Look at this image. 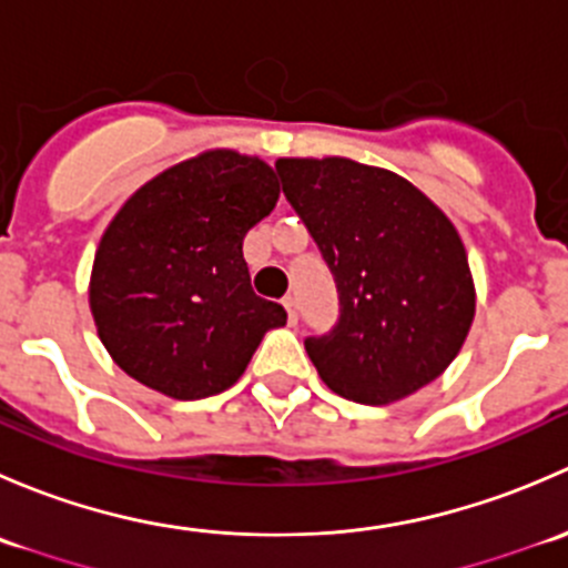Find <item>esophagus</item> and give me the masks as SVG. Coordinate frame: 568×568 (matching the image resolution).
I'll return each mask as SVG.
<instances>
[{
  "label": "esophagus",
  "instance_id": "obj_1",
  "mask_svg": "<svg viewBox=\"0 0 568 568\" xmlns=\"http://www.w3.org/2000/svg\"><path fill=\"white\" fill-rule=\"evenodd\" d=\"M283 307H285V313H288V324H296V318H300V300L288 294L283 300Z\"/></svg>",
  "mask_w": 568,
  "mask_h": 568
}]
</instances>
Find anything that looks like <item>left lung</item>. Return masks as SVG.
<instances>
[{
    "instance_id": "left-lung-1",
    "label": "left lung",
    "mask_w": 568,
    "mask_h": 568,
    "mask_svg": "<svg viewBox=\"0 0 568 568\" xmlns=\"http://www.w3.org/2000/svg\"><path fill=\"white\" fill-rule=\"evenodd\" d=\"M274 168L337 288L335 326L305 337L324 385L382 406L437 379L475 313L448 216L400 175L352 159H280Z\"/></svg>"
}]
</instances>
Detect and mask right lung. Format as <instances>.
<instances>
[{
    "label": "right lung",
    "mask_w": 568,
    "mask_h": 568,
    "mask_svg": "<svg viewBox=\"0 0 568 568\" xmlns=\"http://www.w3.org/2000/svg\"><path fill=\"white\" fill-rule=\"evenodd\" d=\"M280 197L261 159L211 151L148 181L106 227L90 311L114 363L178 400L236 385L257 343L285 324L250 285L244 236Z\"/></svg>",
    "instance_id": "1"
}]
</instances>
